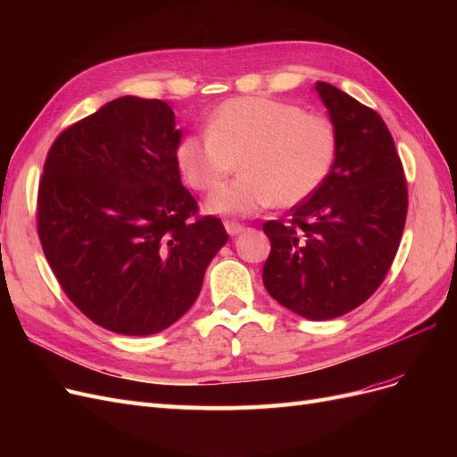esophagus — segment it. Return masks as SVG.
I'll list each match as a JSON object with an SVG mask.
<instances>
[{
    "mask_svg": "<svg viewBox=\"0 0 457 457\" xmlns=\"http://www.w3.org/2000/svg\"><path fill=\"white\" fill-rule=\"evenodd\" d=\"M225 228L230 237H237V234H240L244 230V225L237 223V220H225Z\"/></svg>",
    "mask_w": 457,
    "mask_h": 457,
    "instance_id": "1",
    "label": "esophagus"
}]
</instances>
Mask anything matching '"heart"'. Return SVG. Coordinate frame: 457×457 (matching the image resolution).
<instances>
[{
    "label": "heart",
    "instance_id": "b5f03b06",
    "mask_svg": "<svg viewBox=\"0 0 457 457\" xmlns=\"http://www.w3.org/2000/svg\"><path fill=\"white\" fill-rule=\"evenodd\" d=\"M339 137L322 114L292 103L242 96L220 104L207 133H190L175 158L187 185L213 192L238 161L243 175L207 202L219 215H253L278 202L292 207L309 200L329 177Z\"/></svg>",
    "mask_w": 457,
    "mask_h": 457
}]
</instances>
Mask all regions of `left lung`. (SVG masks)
<instances>
[{
  "instance_id": "8db88e82",
  "label": "left lung",
  "mask_w": 457,
  "mask_h": 457,
  "mask_svg": "<svg viewBox=\"0 0 457 457\" xmlns=\"http://www.w3.org/2000/svg\"><path fill=\"white\" fill-rule=\"evenodd\" d=\"M339 137L326 183L267 220L270 255L262 284L272 299L309 320H329L362 305L389 272L403 238L408 187L381 116L326 81H316Z\"/></svg>"
}]
</instances>
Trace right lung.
Wrapping results in <instances>:
<instances>
[{"mask_svg": "<svg viewBox=\"0 0 457 457\" xmlns=\"http://www.w3.org/2000/svg\"><path fill=\"white\" fill-rule=\"evenodd\" d=\"M168 103L120 96L51 145L37 188V237L61 287L91 322L150 336L196 301L228 234L198 215L175 152Z\"/></svg>", "mask_w": 457, "mask_h": 457, "instance_id": "right-lung-1", "label": "right lung"}]
</instances>
